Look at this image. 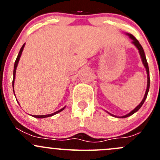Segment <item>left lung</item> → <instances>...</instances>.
I'll return each mask as SVG.
<instances>
[{
  "label": "left lung",
  "mask_w": 160,
  "mask_h": 160,
  "mask_svg": "<svg viewBox=\"0 0 160 160\" xmlns=\"http://www.w3.org/2000/svg\"><path fill=\"white\" fill-rule=\"evenodd\" d=\"M126 35H128V37L131 38V39L132 40V43L134 45V46H135V47L137 48L138 50V52H139L140 54V56H141V59H142V62L143 65H144L145 68H146V72H147V88H146V93H145V95H144V98H143L142 101H141V103H140L139 104H138V106H137L136 108H135L134 110H132L131 112L128 113V114H125V115L124 116H122V117H118V118H127V117H129V116L132 115V114H134V113L137 112L138 110L140 109V108L142 106V104H144L145 101H146V98H147V95H148V92H149V85H150V78H149V66H148V62H147V60H146V55H145V52H144V50H143V48L142 47V46L140 45L139 42L138 41V40L136 39V38H135V37L133 36V35H132V34H129V33H126ZM108 112V111H107ZM109 114L111 116H113V117H117V116L114 115V114H111V113L108 112Z\"/></svg>",
  "instance_id": "left-lung-1"
}]
</instances>
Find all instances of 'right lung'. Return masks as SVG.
I'll list each match as a JSON object with an SVG mask.
<instances>
[{
	"label": "right lung",
	"mask_w": 160,
	"mask_h": 160,
	"mask_svg": "<svg viewBox=\"0 0 160 160\" xmlns=\"http://www.w3.org/2000/svg\"><path fill=\"white\" fill-rule=\"evenodd\" d=\"M25 44L23 45V46H22V48H21L20 51H19V53L18 55L17 56V59H16L15 60V62H14V72H13V81H12V87H13V89H14V80H15V74H16V69H17V67H18V62L19 60H20V57L21 56H22V52H23V49H24V47H25ZM66 107L62 108H61L60 110L56 111V112L54 113H52V114H45V115H32L33 116L34 118H48V117H51V116H53L55 115V114H58V113L61 112L62 111L64 110V108H65Z\"/></svg>",
	"instance_id": "right-lung-1"
}]
</instances>
